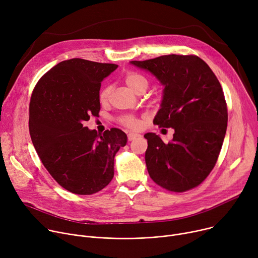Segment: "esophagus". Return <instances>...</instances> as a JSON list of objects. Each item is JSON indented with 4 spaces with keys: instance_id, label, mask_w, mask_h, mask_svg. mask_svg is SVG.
<instances>
[{
    "instance_id": "1",
    "label": "esophagus",
    "mask_w": 258,
    "mask_h": 258,
    "mask_svg": "<svg viewBox=\"0 0 258 258\" xmlns=\"http://www.w3.org/2000/svg\"><path fill=\"white\" fill-rule=\"evenodd\" d=\"M141 136V134H138V133H134V132H130L129 134H128V141L129 142H131V141H134V140H136L137 137H140Z\"/></svg>"
}]
</instances>
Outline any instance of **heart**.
I'll list each match as a JSON object with an SVG mask.
<instances>
[{"label":"heart","instance_id":"b5f03b06","mask_svg":"<svg viewBox=\"0 0 258 258\" xmlns=\"http://www.w3.org/2000/svg\"><path fill=\"white\" fill-rule=\"evenodd\" d=\"M125 84L131 91H133L137 95L141 93H144L149 86L148 79L144 75H142L140 73H136V72H130L126 75ZM110 91H111L110 87H105L101 91V93H100V101L101 102H105L107 100L109 97V94H110ZM122 121L126 126H128L130 128H136L138 126V121L133 116H125L122 118Z\"/></svg>","mask_w":258,"mask_h":258}]
</instances>
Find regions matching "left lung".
I'll use <instances>...</instances> for the list:
<instances>
[{"label":"left lung","mask_w":258,"mask_h":258,"mask_svg":"<svg viewBox=\"0 0 258 258\" xmlns=\"http://www.w3.org/2000/svg\"><path fill=\"white\" fill-rule=\"evenodd\" d=\"M163 86L154 124L174 130L164 144L149 132L146 164L152 180L173 192L200 185L214 168L225 137L227 107L221 85L208 64L195 55L168 54L131 61Z\"/></svg>","instance_id":"left-lung-1"}]
</instances>
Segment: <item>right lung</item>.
Here are the masks:
<instances>
[{"label": "right lung", "instance_id": "add662e5", "mask_svg": "<svg viewBox=\"0 0 258 258\" xmlns=\"http://www.w3.org/2000/svg\"><path fill=\"white\" fill-rule=\"evenodd\" d=\"M116 68L70 58L46 72L33 91L32 143L50 175L72 193L90 195L106 187L114 174V156L127 144L120 129L98 134L84 126L98 115L101 83Z\"/></svg>", "mask_w": 258, "mask_h": 258}]
</instances>
